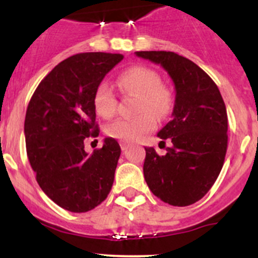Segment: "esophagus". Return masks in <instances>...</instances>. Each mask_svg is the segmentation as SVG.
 <instances>
[{"instance_id": "34e87169", "label": "esophagus", "mask_w": 258, "mask_h": 258, "mask_svg": "<svg viewBox=\"0 0 258 258\" xmlns=\"http://www.w3.org/2000/svg\"><path fill=\"white\" fill-rule=\"evenodd\" d=\"M119 146H121V150H122V151H126L127 148L130 147V144H128V142L121 141V142H119Z\"/></svg>"}]
</instances>
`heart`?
<instances>
[{"label":"heart","instance_id":"obj_1","mask_svg":"<svg viewBox=\"0 0 258 258\" xmlns=\"http://www.w3.org/2000/svg\"><path fill=\"white\" fill-rule=\"evenodd\" d=\"M117 85L123 93L136 95L139 101L134 117H119L106 127V134L113 139L130 142L142 139L173 107V95L168 86L161 82L155 70L146 66H132L117 77ZM93 107L101 117H112L117 110V96L110 83L101 82L93 93Z\"/></svg>","mask_w":258,"mask_h":258}]
</instances>
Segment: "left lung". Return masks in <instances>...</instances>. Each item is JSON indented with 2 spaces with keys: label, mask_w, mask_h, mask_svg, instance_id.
Instances as JSON below:
<instances>
[{
  "label": "left lung",
  "mask_w": 258,
  "mask_h": 258,
  "mask_svg": "<svg viewBox=\"0 0 258 258\" xmlns=\"http://www.w3.org/2000/svg\"><path fill=\"white\" fill-rule=\"evenodd\" d=\"M136 54L161 64L175 83L172 119L157 136L170 139L161 156L145 147V179L155 196L172 206L200 201L222 170L227 151V112L217 85L191 59L166 51Z\"/></svg>",
  "instance_id": "8db88e82"
}]
</instances>
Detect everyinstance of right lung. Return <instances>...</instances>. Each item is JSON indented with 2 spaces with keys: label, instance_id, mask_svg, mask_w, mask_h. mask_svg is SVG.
Returning a JSON list of instances; mask_svg holds the SVG:
<instances>
[{
  "label": "right lung",
  "instance_id": "add662e5",
  "mask_svg": "<svg viewBox=\"0 0 258 258\" xmlns=\"http://www.w3.org/2000/svg\"><path fill=\"white\" fill-rule=\"evenodd\" d=\"M122 58L105 52L69 57L41 81L26 111V150L36 179L54 204L71 212L95 209L112 188L118 142L107 137L88 155L83 141L100 134L93 93Z\"/></svg>",
  "mask_w": 258,
  "mask_h": 258
}]
</instances>
